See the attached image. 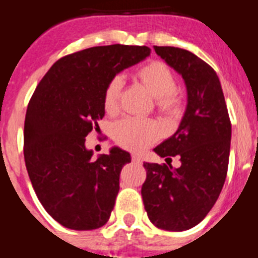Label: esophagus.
Returning <instances> with one entry per match:
<instances>
[{
	"instance_id": "34e87169",
	"label": "esophagus",
	"mask_w": 258,
	"mask_h": 258,
	"mask_svg": "<svg viewBox=\"0 0 258 258\" xmlns=\"http://www.w3.org/2000/svg\"><path fill=\"white\" fill-rule=\"evenodd\" d=\"M132 161H133V163H137V164H141L142 163V157H141L140 155L133 154L132 155Z\"/></svg>"
}]
</instances>
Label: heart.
Instances as JSON below:
<instances>
[{
	"label": "heart",
	"instance_id": "1",
	"mask_svg": "<svg viewBox=\"0 0 258 258\" xmlns=\"http://www.w3.org/2000/svg\"><path fill=\"white\" fill-rule=\"evenodd\" d=\"M137 77L149 89L156 99L159 112L165 116L178 115L182 108V99L175 93L177 81L169 67L160 60L150 61L137 71ZM122 79L115 76L109 80L103 93L104 111L109 115L117 112ZM157 126L151 120L138 117L122 118L113 126V140L118 146L132 151L147 149L157 138Z\"/></svg>",
	"mask_w": 258,
	"mask_h": 258
}]
</instances>
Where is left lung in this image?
<instances>
[{
  "label": "left lung",
  "instance_id": "8db88e82",
  "mask_svg": "<svg viewBox=\"0 0 258 258\" xmlns=\"http://www.w3.org/2000/svg\"><path fill=\"white\" fill-rule=\"evenodd\" d=\"M182 75L187 108L178 131L155 147L161 157L179 156L181 166L143 163L142 199L150 221L169 231H183L204 220L217 202L227 174L231 122L217 74L187 50L154 46Z\"/></svg>",
  "mask_w": 258,
  "mask_h": 258
}]
</instances>
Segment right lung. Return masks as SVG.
<instances>
[{"mask_svg":"<svg viewBox=\"0 0 258 258\" xmlns=\"http://www.w3.org/2000/svg\"><path fill=\"white\" fill-rule=\"evenodd\" d=\"M147 46L108 45L56 60L36 88L24 121V161L45 211L72 230L108 221L129 152L113 147L93 160L85 137L104 116L106 85L120 71L150 55Z\"/></svg>","mask_w":258,"mask_h":258,"instance_id":"obj_1","label":"right lung"}]
</instances>
